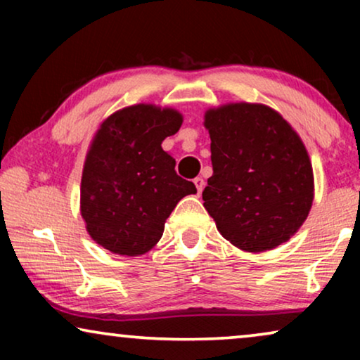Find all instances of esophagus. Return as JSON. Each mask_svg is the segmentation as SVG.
<instances>
[{
	"label": "esophagus",
	"instance_id": "obj_1",
	"mask_svg": "<svg viewBox=\"0 0 360 360\" xmlns=\"http://www.w3.org/2000/svg\"><path fill=\"white\" fill-rule=\"evenodd\" d=\"M193 184L196 186V190H198V193H201V191H203V188H205V180L201 179V176H196V179L193 180Z\"/></svg>",
	"mask_w": 360,
	"mask_h": 360
}]
</instances>
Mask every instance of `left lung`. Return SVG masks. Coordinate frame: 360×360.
<instances>
[{"mask_svg": "<svg viewBox=\"0 0 360 360\" xmlns=\"http://www.w3.org/2000/svg\"><path fill=\"white\" fill-rule=\"evenodd\" d=\"M213 175L203 206L216 228L245 252L287 243L308 218L314 176L302 137L262 103H226L205 111Z\"/></svg>", "mask_w": 360, "mask_h": 360, "instance_id": "obj_1", "label": "left lung"}]
</instances>
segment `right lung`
Masks as SVG:
<instances>
[{"label":"right lung","instance_id":"1","mask_svg":"<svg viewBox=\"0 0 360 360\" xmlns=\"http://www.w3.org/2000/svg\"><path fill=\"white\" fill-rule=\"evenodd\" d=\"M181 122L180 111L150 103L126 106L101 121L80 185L82 218L98 245L126 257L149 252L176 203L196 193L162 149V141Z\"/></svg>","mask_w":360,"mask_h":360}]
</instances>
